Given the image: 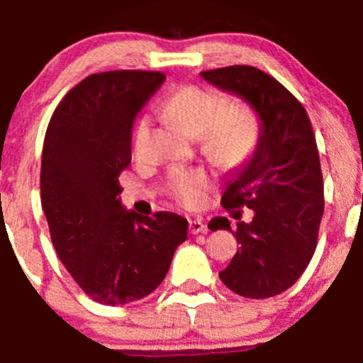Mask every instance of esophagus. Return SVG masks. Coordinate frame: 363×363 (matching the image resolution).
Instances as JSON below:
<instances>
[{"label": "esophagus", "mask_w": 363, "mask_h": 363, "mask_svg": "<svg viewBox=\"0 0 363 363\" xmlns=\"http://www.w3.org/2000/svg\"><path fill=\"white\" fill-rule=\"evenodd\" d=\"M189 233L196 235V233H207V226L203 225L202 219H191L189 221Z\"/></svg>", "instance_id": "esophagus-1"}]
</instances>
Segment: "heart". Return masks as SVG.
Returning a JSON list of instances; mask_svg holds the SVG:
<instances>
[{
  "instance_id": "heart-1",
  "label": "heart",
  "mask_w": 363,
  "mask_h": 363,
  "mask_svg": "<svg viewBox=\"0 0 363 363\" xmlns=\"http://www.w3.org/2000/svg\"><path fill=\"white\" fill-rule=\"evenodd\" d=\"M221 96L200 87H181L164 100L163 112L179 130L202 140L203 151L223 167H237L255 152L259 140V123L246 107L225 108ZM223 112L221 113L220 111ZM149 119L140 117L133 130V149L140 151ZM208 177L202 170H174L168 189L186 207L203 202Z\"/></svg>"
}]
</instances>
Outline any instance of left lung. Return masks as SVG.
Returning a JSON list of instances; mask_svg holds the SVG:
<instances>
[{"instance_id":"left-lung-1","label":"left lung","mask_w":363,"mask_h":363,"mask_svg":"<svg viewBox=\"0 0 363 363\" xmlns=\"http://www.w3.org/2000/svg\"><path fill=\"white\" fill-rule=\"evenodd\" d=\"M200 77L246 101L259 123L255 152L233 168L221 203L247 207L251 223L214 218L211 230L235 233L239 250L223 283L247 298H269L295 284L316 250L323 216V177L313 126L294 94L262 69L246 65L202 72Z\"/></svg>"}]
</instances>
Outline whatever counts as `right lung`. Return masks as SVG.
<instances>
[{
    "label": "right lung",
    "instance_id": "obj_1",
    "mask_svg": "<svg viewBox=\"0 0 363 363\" xmlns=\"http://www.w3.org/2000/svg\"><path fill=\"white\" fill-rule=\"evenodd\" d=\"M163 82L160 72L94 73L61 100L47 126L40 189L52 244L77 284L104 306L152 294L188 239L182 216H140L119 199L133 121Z\"/></svg>",
    "mask_w": 363,
    "mask_h": 363
}]
</instances>
